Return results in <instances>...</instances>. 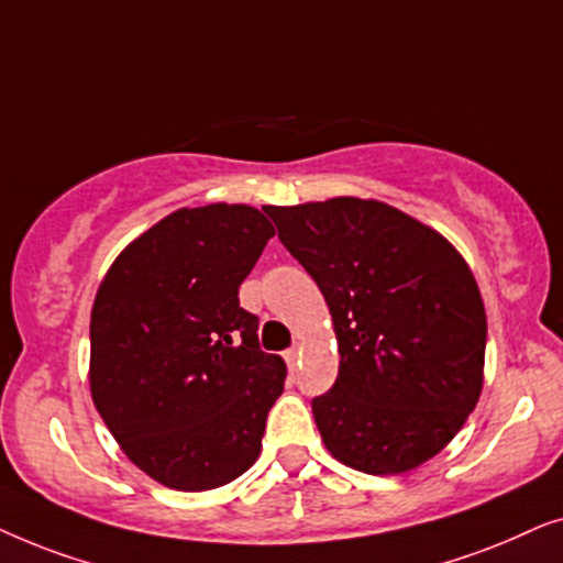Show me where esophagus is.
<instances>
[{
  "mask_svg": "<svg viewBox=\"0 0 563 563\" xmlns=\"http://www.w3.org/2000/svg\"><path fill=\"white\" fill-rule=\"evenodd\" d=\"M299 356H302V345H291L289 351H284V361H287L289 368H295L299 364Z\"/></svg>",
  "mask_w": 563,
  "mask_h": 563,
  "instance_id": "obj_1",
  "label": "esophagus"
}]
</instances>
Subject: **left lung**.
Segmentation results:
<instances>
[{
    "label": "left lung",
    "mask_w": 563,
    "mask_h": 563,
    "mask_svg": "<svg viewBox=\"0 0 563 563\" xmlns=\"http://www.w3.org/2000/svg\"><path fill=\"white\" fill-rule=\"evenodd\" d=\"M266 212L333 314L338 379L312 399L325 449L376 476L426 464L482 395L487 312L472 268L438 230L376 199Z\"/></svg>",
    "instance_id": "1"
}]
</instances>
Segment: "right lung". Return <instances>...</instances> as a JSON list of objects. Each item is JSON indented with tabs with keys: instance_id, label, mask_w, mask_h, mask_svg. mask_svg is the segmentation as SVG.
Returning <instances> with one entry per match:
<instances>
[{
	"instance_id": "obj_1",
	"label": "right lung",
	"mask_w": 563,
	"mask_h": 563,
	"mask_svg": "<svg viewBox=\"0 0 563 563\" xmlns=\"http://www.w3.org/2000/svg\"><path fill=\"white\" fill-rule=\"evenodd\" d=\"M274 225L256 207H181L114 258L91 307L89 389L133 464L179 492L249 472L284 391L238 302Z\"/></svg>"
}]
</instances>
